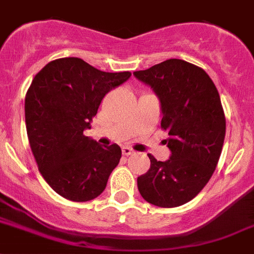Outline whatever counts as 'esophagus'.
Returning a JSON list of instances; mask_svg holds the SVG:
<instances>
[{"mask_svg": "<svg viewBox=\"0 0 254 254\" xmlns=\"http://www.w3.org/2000/svg\"><path fill=\"white\" fill-rule=\"evenodd\" d=\"M121 151H123V154H124V156H130V154L134 153V149H131L130 147H127V145H125V147H123V149H121Z\"/></svg>", "mask_w": 254, "mask_h": 254, "instance_id": "1", "label": "esophagus"}]
</instances>
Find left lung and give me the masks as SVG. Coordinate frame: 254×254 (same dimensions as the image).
Wrapping results in <instances>:
<instances>
[{
  "label": "left lung",
  "mask_w": 254,
  "mask_h": 254,
  "mask_svg": "<svg viewBox=\"0 0 254 254\" xmlns=\"http://www.w3.org/2000/svg\"><path fill=\"white\" fill-rule=\"evenodd\" d=\"M134 75L160 98L161 127L169 133L165 143L171 151L165 162L148 154L151 167L138 176V189L148 203L179 207L206 187L219 162L226 131L220 94L203 69L179 59Z\"/></svg>",
  "instance_id": "1"
}]
</instances>
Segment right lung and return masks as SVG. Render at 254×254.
Segmentation results:
<instances>
[{"label":"right lung","mask_w":254,"mask_h":254,"mask_svg":"<svg viewBox=\"0 0 254 254\" xmlns=\"http://www.w3.org/2000/svg\"><path fill=\"white\" fill-rule=\"evenodd\" d=\"M131 72H106L78 57L51 61L25 96L28 139L39 173L57 194L72 202L105 190L121 158L118 144L101 147L83 134L103 97Z\"/></svg>","instance_id":"add662e5"}]
</instances>
